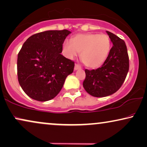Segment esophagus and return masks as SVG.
<instances>
[{"label": "esophagus", "instance_id": "1", "mask_svg": "<svg viewBox=\"0 0 147 147\" xmlns=\"http://www.w3.org/2000/svg\"><path fill=\"white\" fill-rule=\"evenodd\" d=\"M80 68H81V66H80L79 64H76L75 66V70H78V69H80Z\"/></svg>", "mask_w": 147, "mask_h": 147}]
</instances>
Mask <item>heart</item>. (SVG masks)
I'll list each match as a JSON object with an SVG mask.
<instances>
[{"instance_id":"heart-1","label":"heart","mask_w":147,"mask_h":147,"mask_svg":"<svg viewBox=\"0 0 147 147\" xmlns=\"http://www.w3.org/2000/svg\"><path fill=\"white\" fill-rule=\"evenodd\" d=\"M63 45L64 54L70 59L81 52L80 58L87 67L96 68L105 62L111 49V40L108 35L96 33L77 34Z\"/></svg>"}]
</instances>
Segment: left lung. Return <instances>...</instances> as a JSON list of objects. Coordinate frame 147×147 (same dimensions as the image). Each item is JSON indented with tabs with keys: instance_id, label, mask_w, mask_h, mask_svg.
Instances as JSON below:
<instances>
[{
	"instance_id": "1",
	"label": "left lung",
	"mask_w": 147,
	"mask_h": 147,
	"mask_svg": "<svg viewBox=\"0 0 147 147\" xmlns=\"http://www.w3.org/2000/svg\"><path fill=\"white\" fill-rule=\"evenodd\" d=\"M113 46L107 60L96 70L85 69L83 85L85 91L94 97H105L119 90L129 70V56L123 40L107 31Z\"/></svg>"
}]
</instances>
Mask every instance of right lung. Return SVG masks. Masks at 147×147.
Segmentation results:
<instances>
[{
    "label": "right lung",
    "mask_w": 147,
    "mask_h": 147,
    "mask_svg": "<svg viewBox=\"0 0 147 147\" xmlns=\"http://www.w3.org/2000/svg\"><path fill=\"white\" fill-rule=\"evenodd\" d=\"M71 32L47 30L30 36L18 55V77L24 92L37 101L54 98L75 62L61 54L62 45Z\"/></svg>",
    "instance_id": "right-lung-1"
}]
</instances>
